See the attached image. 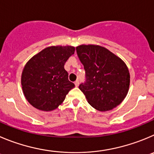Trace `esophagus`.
<instances>
[{
    "label": "esophagus",
    "instance_id": "obj_1",
    "mask_svg": "<svg viewBox=\"0 0 154 154\" xmlns=\"http://www.w3.org/2000/svg\"><path fill=\"white\" fill-rule=\"evenodd\" d=\"M74 84H75L76 87H78V86H79V80H76V81L74 82Z\"/></svg>",
    "mask_w": 154,
    "mask_h": 154
}]
</instances>
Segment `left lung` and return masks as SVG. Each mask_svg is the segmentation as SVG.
I'll return each mask as SVG.
<instances>
[{
  "mask_svg": "<svg viewBox=\"0 0 154 154\" xmlns=\"http://www.w3.org/2000/svg\"><path fill=\"white\" fill-rule=\"evenodd\" d=\"M76 49L87 77L86 83L79 89L87 102L100 112L119 106L127 96L130 85V73L125 63L97 45H80Z\"/></svg>",
  "mask_w": 154,
  "mask_h": 154,
  "instance_id": "left-lung-1",
  "label": "left lung"
}]
</instances>
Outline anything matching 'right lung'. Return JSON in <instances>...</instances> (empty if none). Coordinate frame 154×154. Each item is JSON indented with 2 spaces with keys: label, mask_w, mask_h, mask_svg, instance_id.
Returning a JSON list of instances; mask_svg holds the SVG:
<instances>
[{
  "label": "right lung",
  "mask_w": 154,
  "mask_h": 154,
  "mask_svg": "<svg viewBox=\"0 0 154 154\" xmlns=\"http://www.w3.org/2000/svg\"><path fill=\"white\" fill-rule=\"evenodd\" d=\"M70 45L49 46L32 57L23 70L21 85L27 101L37 109H56L74 87L64 66L74 54Z\"/></svg>",
  "instance_id": "right-lung-1"
}]
</instances>
